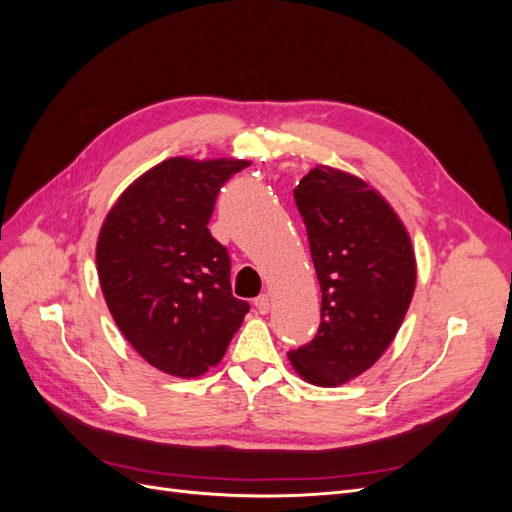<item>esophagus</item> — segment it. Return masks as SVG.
Instances as JSON below:
<instances>
[{"mask_svg":"<svg viewBox=\"0 0 512 512\" xmlns=\"http://www.w3.org/2000/svg\"><path fill=\"white\" fill-rule=\"evenodd\" d=\"M254 305H256L258 312L265 316V314H269V309H271V297H269V294H260V297L254 301Z\"/></svg>","mask_w":512,"mask_h":512,"instance_id":"obj_1","label":"esophagus"}]
</instances>
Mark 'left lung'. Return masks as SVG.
Listing matches in <instances>:
<instances>
[{
	"mask_svg": "<svg viewBox=\"0 0 512 512\" xmlns=\"http://www.w3.org/2000/svg\"><path fill=\"white\" fill-rule=\"evenodd\" d=\"M322 290L320 329L288 352L316 386H342L393 344L416 288V256L404 222L374 185L316 164L294 190Z\"/></svg>",
	"mask_w": 512,
	"mask_h": 512,
	"instance_id": "8db88e82",
	"label": "left lung"
}]
</instances>
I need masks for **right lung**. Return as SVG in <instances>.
I'll return each instance as SVG.
<instances>
[{
	"instance_id": "right-lung-1",
	"label": "right lung",
	"mask_w": 512,
	"mask_h": 512,
	"mask_svg": "<svg viewBox=\"0 0 512 512\" xmlns=\"http://www.w3.org/2000/svg\"><path fill=\"white\" fill-rule=\"evenodd\" d=\"M250 160L168 158L115 200L96 243L98 280L130 346L164 374L218 365L250 305L232 297L230 258L207 228L215 196Z\"/></svg>"
}]
</instances>
